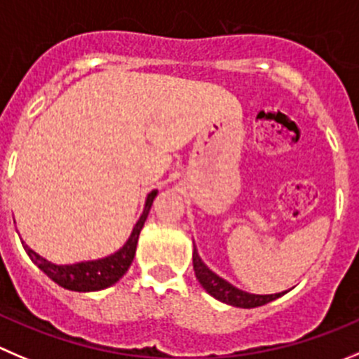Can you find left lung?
Listing matches in <instances>:
<instances>
[{
  "instance_id": "left-lung-1",
  "label": "left lung",
  "mask_w": 359,
  "mask_h": 359,
  "mask_svg": "<svg viewBox=\"0 0 359 359\" xmlns=\"http://www.w3.org/2000/svg\"><path fill=\"white\" fill-rule=\"evenodd\" d=\"M194 271H196L199 284L206 289L208 294L217 298L218 302H224L227 303V305L238 306V309H255V306H262L266 305V303L273 302V299L280 298V296H284L285 292H287L284 291V292H276V294H250V292L234 287L233 284H229L227 280L218 276L217 273H213L206 264H204L203 259H201L199 254H197L196 245H194Z\"/></svg>"
}]
</instances>
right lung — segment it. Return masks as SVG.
Masks as SVG:
<instances>
[{"mask_svg": "<svg viewBox=\"0 0 359 359\" xmlns=\"http://www.w3.org/2000/svg\"><path fill=\"white\" fill-rule=\"evenodd\" d=\"M156 194H158V190H151V192L148 194L144 210H142V215L139 217L137 224L132 229L130 238L126 240V243L123 245L118 252L107 255V257L95 259V261L75 262V264H54V262L47 261L42 255L33 252L26 243H22L24 250H26L29 259H32V261L35 262L50 280H54L57 285L68 289V291L91 292L111 287V285H114L116 282L128 271L132 261H134L139 234H141V229L144 227V222L146 218H148L153 199L156 197Z\"/></svg>", "mask_w": 359, "mask_h": 359, "instance_id": "obj_1", "label": "right lung"}]
</instances>
